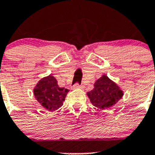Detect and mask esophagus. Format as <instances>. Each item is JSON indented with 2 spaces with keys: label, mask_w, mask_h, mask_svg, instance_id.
Returning a JSON list of instances; mask_svg holds the SVG:
<instances>
[{
  "label": "esophagus",
  "mask_w": 155,
  "mask_h": 155,
  "mask_svg": "<svg viewBox=\"0 0 155 155\" xmlns=\"http://www.w3.org/2000/svg\"><path fill=\"white\" fill-rule=\"evenodd\" d=\"M73 89H84V86H79V84H77V83H76V84H75L74 86H73Z\"/></svg>",
  "instance_id": "1"
}]
</instances>
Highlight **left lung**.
<instances>
[{
  "mask_svg": "<svg viewBox=\"0 0 155 155\" xmlns=\"http://www.w3.org/2000/svg\"><path fill=\"white\" fill-rule=\"evenodd\" d=\"M87 95L94 106L106 109L115 105L121 99L123 92L115 82L103 75L94 83V89L88 92Z\"/></svg>",
  "mask_w": 155,
  "mask_h": 155,
  "instance_id": "obj_1",
  "label": "left lung"
}]
</instances>
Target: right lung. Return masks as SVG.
<instances>
[{"instance_id":"right-lung-1","label":"right lung","mask_w":155,"mask_h":155,"mask_svg":"<svg viewBox=\"0 0 155 155\" xmlns=\"http://www.w3.org/2000/svg\"><path fill=\"white\" fill-rule=\"evenodd\" d=\"M69 89L60 88L52 75L43 78L34 89L35 98L44 108L50 112L57 110L63 105Z\"/></svg>"}]
</instances>
